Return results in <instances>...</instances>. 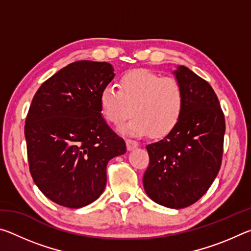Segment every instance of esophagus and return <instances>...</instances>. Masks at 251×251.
Here are the masks:
<instances>
[{"instance_id":"esophagus-1","label":"esophagus","mask_w":251,"mask_h":251,"mask_svg":"<svg viewBox=\"0 0 251 251\" xmlns=\"http://www.w3.org/2000/svg\"><path fill=\"white\" fill-rule=\"evenodd\" d=\"M126 145H127V150L133 151L135 148L138 147V142L133 141V139H126Z\"/></svg>"}]
</instances>
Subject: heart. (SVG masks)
<instances>
[{"instance_id":"obj_1","label":"heart","mask_w":251,"mask_h":251,"mask_svg":"<svg viewBox=\"0 0 251 251\" xmlns=\"http://www.w3.org/2000/svg\"><path fill=\"white\" fill-rule=\"evenodd\" d=\"M101 115L118 126L135 116L123 127L127 134L154 137L168 135L180 122L185 107L182 85L175 77H161L148 70H131L123 74L116 86L104 87L100 94Z\"/></svg>"}]
</instances>
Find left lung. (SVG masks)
I'll return each mask as SVG.
<instances>
[{
    "label": "left lung",
    "mask_w": 251,
    "mask_h": 251,
    "mask_svg": "<svg viewBox=\"0 0 251 251\" xmlns=\"http://www.w3.org/2000/svg\"><path fill=\"white\" fill-rule=\"evenodd\" d=\"M174 74L184 88V113L171 133L146 146L150 165L143 184L151 201L180 209L201 198L217 176L226 126L209 83L182 65Z\"/></svg>",
    "instance_id": "obj_1"
}]
</instances>
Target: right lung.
Masks as SVG:
<instances>
[{"instance_id": "obj_1", "label": "right lung", "mask_w": 251, "mask_h": 251, "mask_svg": "<svg viewBox=\"0 0 251 251\" xmlns=\"http://www.w3.org/2000/svg\"><path fill=\"white\" fill-rule=\"evenodd\" d=\"M109 63L77 61L41 85L25 121L28 167L50 201L80 208L106 186V166L126 144L101 117L100 94L114 78Z\"/></svg>"}]
</instances>
